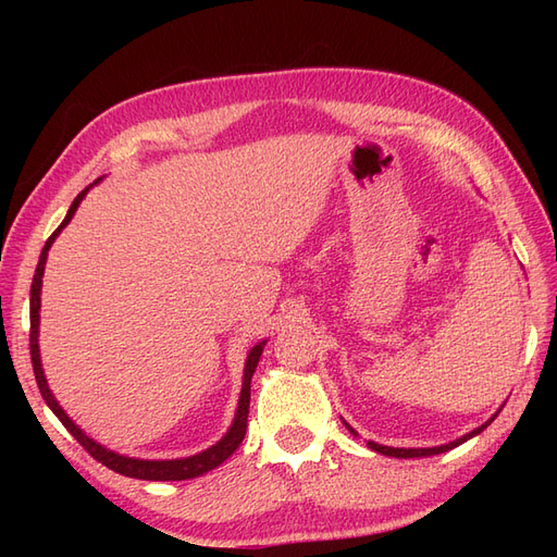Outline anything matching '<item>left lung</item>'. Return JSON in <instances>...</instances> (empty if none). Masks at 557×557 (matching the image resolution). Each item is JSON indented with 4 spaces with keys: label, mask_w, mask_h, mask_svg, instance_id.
Listing matches in <instances>:
<instances>
[{
    "label": "left lung",
    "mask_w": 557,
    "mask_h": 557,
    "mask_svg": "<svg viewBox=\"0 0 557 557\" xmlns=\"http://www.w3.org/2000/svg\"><path fill=\"white\" fill-rule=\"evenodd\" d=\"M502 411V409H499ZM497 411V413H499ZM497 413L491 418V420H485L483 425H479L476 430H471V432H467V434H462L460 440H455V442H448V444H442V446H432V448H393V446H383V444H376V442H367V446L372 448V450H376V453H381V455H387V458H404V460H409V458H428V455H440V453H446V450H450V448H455V446H460V444H465L467 440H471V436H476V434H481L487 425L493 423V420L497 418ZM344 425L348 428V432L352 434V436H358V432L352 430L346 420H344Z\"/></svg>",
    "instance_id": "8db88e82"
}]
</instances>
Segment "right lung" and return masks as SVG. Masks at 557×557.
<instances>
[{"mask_svg": "<svg viewBox=\"0 0 557 557\" xmlns=\"http://www.w3.org/2000/svg\"><path fill=\"white\" fill-rule=\"evenodd\" d=\"M102 181L97 178L95 183H90L86 190H81L76 195V199L72 201L70 211H66L64 221L60 223V227L50 234L41 256H39V264H37V272L35 278H32V290H29V352H32V367H35V376H37V385L41 391V397L46 399L48 409L53 411L60 423L72 432L74 440L86 448L97 462H102L104 467L117 471V474L129 476V479H141V481H185V479H195L207 474V471L215 469L218 465H223L230 455L239 448V444L244 442V434H246V425H248V407H250V379L256 374V367L260 362V356L264 350L267 339L258 342L248 350V358L244 364V383H242V393H239V404H237V411H234V420L230 430L223 434L221 442H215L213 446H209L207 450H201L197 455H190V458H176V460H141V458H129V455H121L115 450H109L107 446L97 444L95 440L83 432L74 420L64 413V409L58 404L55 395L50 393L48 381L44 376V367H41V352H39V311H41V285H44V269H46V260H48V250L50 246L55 244V239L60 237V232L72 223V218L76 213V209L81 207V201L86 199L88 190H92L95 185Z\"/></svg>", "mask_w": 557, "mask_h": 557, "instance_id": "right-lung-1", "label": "right lung"}]
</instances>
